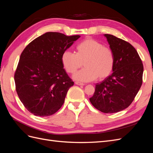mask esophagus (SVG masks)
<instances>
[{
	"label": "esophagus",
	"instance_id": "obj_1",
	"mask_svg": "<svg viewBox=\"0 0 153 153\" xmlns=\"http://www.w3.org/2000/svg\"><path fill=\"white\" fill-rule=\"evenodd\" d=\"M75 84H76L78 85H85L84 83H81L79 82H75Z\"/></svg>",
	"mask_w": 153,
	"mask_h": 153
}]
</instances>
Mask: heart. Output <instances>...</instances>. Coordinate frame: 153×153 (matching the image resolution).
<instances>
[{"label": "heart", "instance_id": "heart-1", "mask_svg": "<svg viewBox=\"0 0 153 153\" xmlns=\"http://www.w3.org/2000/svg\"><path fill=\"white\" fill-rule=\"evenodd\" d=\"M76 53L66 50L61 61L66 71L75 73L84 63L85 68L73 76L76 80L88 82L98 77L101 80L112 73L115 57L113 50L93 39L87 38L76 46Z\"/></svg>", "mask_w": 153, "mask_h": 153}]
</instances>
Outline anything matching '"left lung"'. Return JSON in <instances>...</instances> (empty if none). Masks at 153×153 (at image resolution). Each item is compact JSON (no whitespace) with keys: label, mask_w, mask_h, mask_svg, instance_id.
<instances>
[{"label":"left lung","mask_w":153,"mask_h":153,"mask_svg":"<svg viewBox=\"0 0 153 153\" xmlns=\"http://www.w3.org/2000/svg\"><path fill=\"white\" fill-rule=\"evenodd\" d=\"M115 57L113 73L96 85L89 99L103 113H115L131 105L142 84L143 66L135 48L127 41L111 34L104 35Z\"/></svg>","instance_id":"left-lung-1"}]
</instances>
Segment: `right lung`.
I'll return each mask as SVG.
<instances>
[{"mask_svg":"<svg viewBox=\"0 0 153 153\" xmlns=\"http://www.w3.org/2000/svg\"><path fill=\"white\" fill-rule=\"evenodd\" d=\"M80 37L46 32L23 50L14 77L18 96L30 113L49 116L61 108L74 84L63 68L62 54Z\"/></svg>","mask_w":153,"mask_h":153,"instance_id":"add662e5","label":"right lung"}]
</instances>
